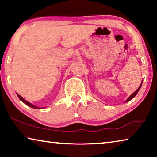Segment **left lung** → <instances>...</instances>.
<instances>
[{
    "mask_svg": "<svg viewBox=\"0 0 157 157\" xmlns=\"http://www.w3.org/2000/svg\"><path fill=\"white\" fill-rule=\"evenodd\" d=\"M142 83H143V81H142ZM142 83L140 84V86H139V88L138 89H137V90L135 91V92H134V93L133 94H131V95L130 96H129L128 97V98L127 99V100H126V103H127V102H128V101H130L131 100V99H132V98H134V97H135L136 96V94H138V92L139 91V90H140V87H141V86H142Z\"/></svg>",
    "mask_w": 157,
    "mask_h": 157,
    "instance_id": "obj_1",
    "label": "left lung"
}]
</instances>
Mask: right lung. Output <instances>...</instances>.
<instances>
[{"label":"right lung","instance_id":"add662e5","mask_svg":"<svg viewBox=\"0 0 157 157\" xmlns=\"http://www.w3.org/2000/svg\"><path fill=\"white\" fill-rule=\"evenodd\" d=\"M17 96H18V97H19V98L20 99V100L23 102L24 103H25L26 104V105H27L28 106H29V107H31V108H36V109H40L41 108H38V107H36V106H35V105H32L31 103H30L29 102H28V101H26V100H24V99L22 98V97L21 96H19V94H17Z\"/></svg>","mask_w":157,"mask_h":157}]
</instances>
